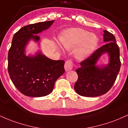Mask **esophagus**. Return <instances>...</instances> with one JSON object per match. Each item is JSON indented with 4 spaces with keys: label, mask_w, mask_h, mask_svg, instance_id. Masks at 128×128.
Segmentation results:
<instances>
[{
    "label": "esophagus",
    "mask_w": 128,
    "mask_h": 128,
    "mask_svg": "<svg viewBox=\"0 0 128 128\" xmlns=\"http://www.w3.org/2000/svg\"><path fill=\"white\" fill-rule=\"evenodd\" d=\"M73 61L72 60H68L66 61L65 64H64V68L66 71H68L72 69L73 67Z\"/></svg>",
    "instance_id": "esophagus-1"
}]
</instances>
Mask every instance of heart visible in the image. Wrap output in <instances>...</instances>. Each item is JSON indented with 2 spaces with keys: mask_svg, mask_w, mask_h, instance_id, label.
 Instances as JSON below:
<instances>
[{
  "mask_svg": "<svg viewBox=\"0 0 128 128\" xmlns=\"http://www.w3.org/2000/svg\"><path fill=\"white\" fill-rule=\"evenodd\" d=\"M60 42L66 49L76 48L74 56L83 60L88 57L95 50L98 44L96 35L80 28H73L66 30L60 37Z\"/></svg>",
  "mask_w": 128,
  "mask_h": 128,
  "instance_id": "b5f03b06",
  "label": "heart"
}]
</instances>
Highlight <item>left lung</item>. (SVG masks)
Segmentation results:
<instances>
[{
	"label": "left lung",
	"instance_id": "8db88e82",
	"mask_svg": "<svg viewBox=\"0 0 128 128\" xmlns=\"http://www.w3.org/2000/svg\"><path fill=\"white\" fill-rule=\"evenodd\" d=\"M103 36L104 42L106 43L80 62V67L76 70L78 79L74 88L80 96L96 97L106 93L114 85L120 71V49L115 36L106 30H104ZM105 52L109 54V64L102 68L98 67L96 61Z\"/></svg>",
	"mask_w": 128,
	"mask_h": 128
}]
</instances>
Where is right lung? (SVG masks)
Returning a JSON list of instances; mask_svg holds the SVG:
<instances>
[{
    "label": "right lung",
    "instance_id": "add662e5",
    "mask_svg": "<svg viewBox=\"0 0 128 128\" xmlns=\"http://www.w3.org/2000/svg\"><path fill=\"white\" fill-rule=\"evenodd\" d=\"M54 20L29 24L14 35L8 52V70L10 78L17 90L30 97L45 96L51 93L55 81L65 72L64 61L52 60L40 52L34 56H26V45L30 39L38 42L34 34L42 32Z\"/></svg>",
    "mask_w": 128,
    "mask_h": 128
}]
</instances>
